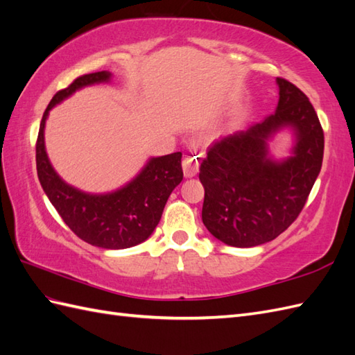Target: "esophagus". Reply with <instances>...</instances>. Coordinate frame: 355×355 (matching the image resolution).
I'll list each match as a JSON object with an SVG mask.
<instances>
[{"mask_svg":"<svg viewBox=\"0 0 355 355\" xmlns=\"http://www.w3.org/2000/svg\"><path fill=\"white\" fill-rule=\"evenodd\" d=\"M199 169V160L196 156H187L183 160V174L186 178H192L196 175Z\"/></svg>","mask_w":355,"mask_h":355,"instance_id":"1","label":"esophagus"}]
</instances>
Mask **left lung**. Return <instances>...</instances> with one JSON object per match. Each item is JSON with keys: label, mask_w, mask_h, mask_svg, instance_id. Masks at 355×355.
<instances>
[{"label": "left lung", "mask_w": 355, "mask_h": 355, "mask_svg": "<svg viewBox=\"0 0 355 355\" xmlns=\"http://www.w3.org/2000/svg\"><path fill=\"white\" fill-rule=\"evenodd\" d=\"M276 84V112L220 136L201 163L202 222L228 246L253 248L275 240L303 210L322 166L324 133L312 103L288 80L277 78ZM284 130L293 136V147L279 159L269 142Z\"/></svg>", "instance_id": "obj_1"}]
</instances>
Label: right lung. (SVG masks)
Returning <instances> with one entry per match:
<instances>
[{
  "label": "right lung",
  "mask_w": 355,
  "mask_h": 355,
  "mask_svg": "<svg viewBox=\"0 0 355 355\" xmlns=\"http://www.w3.org/2000/svg\"><path fill=\"white\" fill-rule=\"evenodd\" d=\"M112 76L107 70L79 76L52 97L40 123L35 163L44 193L69 228L93 246L118 250L145 241L156 230L169 195L183 180V154L178 151L150 157L124 186L106 193H89L66 183L58 175L44 145V125L51 109L85 87L109 84Z\"/></svg>",
  "instance_id": "add662e5"
}]
</instances>
